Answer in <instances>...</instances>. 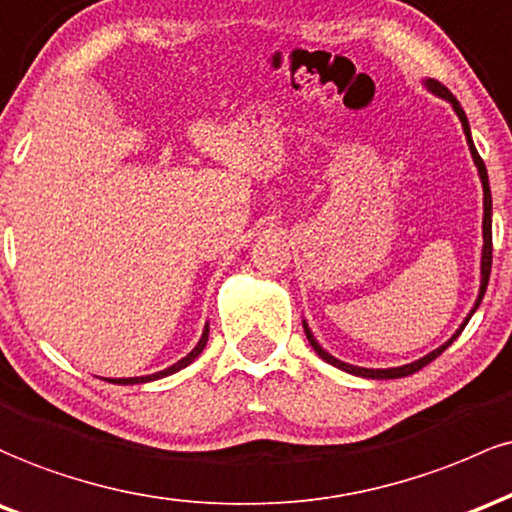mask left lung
<instances>
[{
	"mask_svg": "<svg viewBox=\"0 0 512 512\" xmlns=\"http://www.w3.org/2000/svg\"><path fill=\"white\" fill-rule=\"evenodd\" d=\"M426 86H428L430 91H433V94H438V96H442V99L450 101L452 108H455V113L459 116V120H462L464 135H467V142H469V152H472L474 164H476V169H479V176H481V186H484V251H481V287H479V297H476L474 309H472V312H469V317H472V314L476 312V307H479L481 300H484V292H486V285H488V275H491V261H493V256H491L493 254V244H491V188H488V174H486L484 159H481L479 152H476V147H474V142H472V130H469V120H467V116H464V111H462V106H459V101L450 94V89H447V86H442L440 82H435V79H428ZM469 317H467V321H469ZM467 321H464V324L459 326L457 333L450 338V341L442 343L440 348H435L433 353L426 355V358L416 360V363H409V365H401V367H389V370H367V367H355V365L343 363V360L333 358L331 353H326V350L319 346L317 338L312 336V331H309L307 324H304V333H307L309 346L317 350L319 358L326 360V363L333 365V367H338V370L350 372V375H358V377H370V380H396V377L413 375V372H418V370H421V367H426L428 363H433V360L438 358L442 350H445L447 346H452V341H455L459 333H462L464 326H467Z\"/></svg>",
	"mask_w": 512,
	"mask_h": 512,
	"instance_id": "1",
	"label": "left lung"
}]
</instances>
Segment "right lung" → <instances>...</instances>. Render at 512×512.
Listing matches in <instances>:
<instances>
[{
	"instance_id": "right-lung-1",
	"label": "right lung",
	"mask_w": 512,
	"mask_h": 512,
	"mask_svg": "<svg viewBox=\"0 0 512 512\" xmlns=\"http://www.w3.org/2000/svg\"><path fill=\"white\" fill-rule=\"evenodd\" d=\"M208 333H210V326L205 324V331H203V336H200V341H198V346H195L191 353L186 355V358H181L179 363L176 365H171V367H166V370H162V372H154V375H147V377H128V380H111L113 384H142V382H152V380H159V377H166V375H174V372H179V370H183V367L186 365H191L195 358H198L200 353H203V348H205V343H208Z\"/></svg>"
}]
</instances>
